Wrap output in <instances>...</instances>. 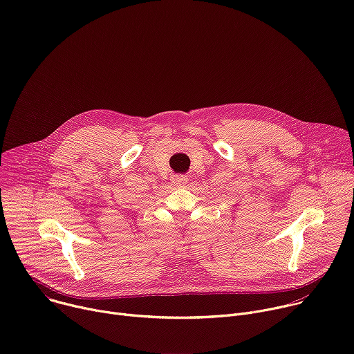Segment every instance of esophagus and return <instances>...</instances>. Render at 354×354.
Segmentation results:
<instances>
[{"label": "esophagus", "mask_w": 354, "mask_h": 354, "mask_svg": "<svg viewBox=\"0 0 354 354\" xmlns=\"http://www.w3.org/2000/svg\"><path fill=\"white\" fill-rule=\"evenodd\" d=\"M187 176H185V175H174L172 178H171V182L175 185V186H183V185H186L187 183Z\"/></svg>", "instance_id": "obj_1"}]
</instances>
